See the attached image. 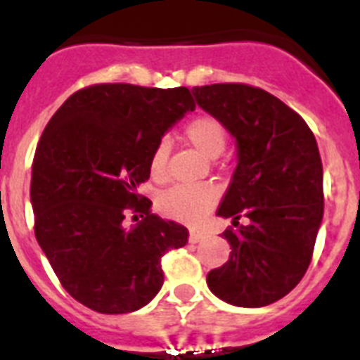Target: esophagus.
Returning <instances> with one entry per match:
<instances>
[{"label":"esophagus","instance_id":"34e87169","mask_svg":"<svg viewBox=\"0 0 360 360\" xmlns=\"http://www.w3.org/2000/svg\"><path fill=\"white\" fill-rule=\"evenodd\" d=\"M204 238H205L204 231H200V229H195V227H191V229H189V242H191V244H196V242L204 240Z\"/></svg>","mask_w":360,"mask_h":360}]
</instances>
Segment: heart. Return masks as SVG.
Masks as SVG:
<instances>
[{
    "label": "heart",
    "mask_w": 360,
    "mask_h": 360,
    "mask_svg": "<svg viewBox=\"0 0 360 360\" xmlns=\"http://www.w3.org/2000/svg\"><path fill=\"white\" fill-rule=\"evenodd\" d=\"M186 140L207 158H217L226 149V129L214 116H196L186 125ZM169 156V143L165 140L158 143L150 155L149 169L155 178H162L165 173ZM217 193L210 186H176L160 196V211L169 218L180 222H196L213 207Z\"/></svg>",
    "instance_id": "heart-1"
}]
</instances>
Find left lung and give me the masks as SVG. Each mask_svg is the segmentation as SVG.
Here are the masks:
<instances>
[{"mask_svg": "<svg viewBox=\"0 0 360 360\" xmlns=\"http://www.w3.org/2000/svg\"><path fill=\"white\" fill-rule=\"evenodd\" d=\"M193 94L235 138L238 160L217 211L236 227L222 233L231 255L207 273V285L233 306H268L290 293L311 262L324 214L317 140L293 109L259 87L214 84Z\"/></svg>", "mask_w": 360, "mask_h": 360, "instance_id": "1", "label": "left lung"}]
</instances>
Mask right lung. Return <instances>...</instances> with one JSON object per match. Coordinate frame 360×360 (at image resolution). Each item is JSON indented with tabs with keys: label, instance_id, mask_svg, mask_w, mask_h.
I'll return each instance as SVG.
<instances>
[{
	"label": "right lung",
	"instance_id": "right-lung-1",
	"mask_svg": "<svg viewBox=\"0 0 360 360\" xmlns=\"http://www.w3.org/2000/svg\"><path fill=\"white\" fill-rule=\"evenodd\" d=\"M189 110L186 87L91 85L67 98L39 138L30 178L36 240L67 293L94 311L143 308L164 284L162 257L187 244L186 227L150 213L138 187L162 136Z\"/></svg>",
	"mask_w": 360,
	"mask_h": 360
}]
</instances>
